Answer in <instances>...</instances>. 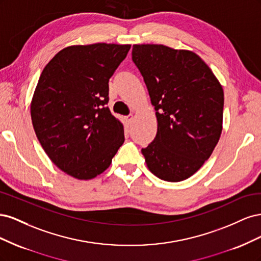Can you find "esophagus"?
<instances>
[{"instance_id":"1","label":"esophagus","mask_w":261,"mask_h":261,"mask_svg":"<svg viewBox=\"0 0 261 261\" xmlns=\"http://www.w3.org/2000/svg\"><path fill=\"white\" fill-rule=\"evenodd\" d=\"M125 121L127 122L128 124H130V123H132V121H133V115H127V116H125Z\"/></svg>"}]
</instances>
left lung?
<instances>
[{"label":"left lung","instance_id":"left-lung-1","mask_svg":"<svg viewBox=\"0 0 261 261\" xmlns=\"http://www.w3.org/2000/svg\"><path fill=\"white\" fill-rule=\"evenodd\" d=\"M132 59L155 110L158 130L141 149L150 172L180 181L209 159L222 132V86L198 55L162 44H134Z\"/></svg>","mask_w":261,"mask_h":261}]
</instances>
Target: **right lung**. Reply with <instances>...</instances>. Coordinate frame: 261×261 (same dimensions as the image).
Returning <instances> with one entry per match:
<instances>
[{
    "label": "right lung",
    "mask_w": 261,
    "mask_h": 261,
    "mask_svg": "<svg viewBox=\"0 0 261 261\" xmlns=\"http://www.w3.org/2000/svg\"><path fill=\"white\" fill-rule=\"evenodd\" d=\"M129 44L94 43L61 50L46 64L31 101L38 140L63 172L91 179L124 143L123 124L109 108V80Z\"/></svg>",
    "instance_id": "obj_1"
}]
</instances>
